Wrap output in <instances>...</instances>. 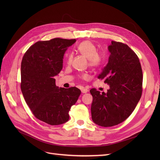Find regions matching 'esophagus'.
<instances>
[{"label":"esophagus","instance_id":"34e87169","mask_svg":"<svg viewBox=\"0 0 160 160\" xmlns=\"http://www.w3.org/2000/svg\"><path fill=\"white\" fill-rule=\"evenodd\" d=\"M81 91H82V93H86L88 91V89H86V88H82L81 89Z\"/></svg>","mask_w":160,"mask_h":160}]
</instances>
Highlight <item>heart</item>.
<instances>
[{
    "mask_svg": "<svg viewBox=\"0 0 160 160\" xmlns=\"http://www.w3.org/2000/svg\"><path fill=\"white\" fill-rule=\"evenodd\" d=\"M79 52L87 59H88L89 65L93 68H97L102 63L103 58L101 54L97 52L96 46L89 41H84L82 42L77 47ZM72 54L67 56V63L71 65L72 60ZM87 75H83V77H86Z\"/></svg>",
    "mask_w": 160,
    "mask_h": 160,
    "instance_id": "heart-1",
    "label": "heart"
}]
</instances>
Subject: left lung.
I'll return each mask as SVG.
<instances>
[{"mask_svg": "<svg viewBox=\"0 0 160 160\" xmlns=\"http://www.w3.org/2000/svg\"><path fill=\"white\" fill-rule=\"evenodd\" d=\"M108 63L98 78L110 85L107 93L90 90L91 117L101 127H110L127 119L136 108L142 91V72L139 58L124 43L112 41Z\"/></svg>", "mask_w": 160, "mask_h": 160, "instance_id": "obj_1", "label": "left lung"}]
</instances>
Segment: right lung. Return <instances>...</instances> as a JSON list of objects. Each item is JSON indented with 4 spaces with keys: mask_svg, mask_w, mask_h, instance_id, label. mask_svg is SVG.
<instances>
[{
    "mask_svg": "<svg viewBox=\"0 0 160 160\" xmlns=\"http://www.w3.org/2000/svg\"><path fill=\"white\" fill-rule=\"evenodd\" d=\"M75 42L62 38L39 41L21 62V89L25 101L37 119L50 125L69 121L70 109L81 94L76 87L59 88L54 78L63 68L65 50Z\"/></svg>",
    "mask_w": 160,
    "mask_h": 160,
    "instance_id": "1",
    "label": "right lung"
}]
</instances>
